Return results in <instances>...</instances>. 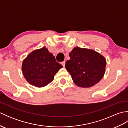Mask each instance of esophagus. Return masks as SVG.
<instances>
[{"label": "esophagus", "mask_w": 128, "mask_h": 128, "mask_svg": "<svg viewBox=\"0 0 128 128\" xmlns=\"http://www.w3.org/2000/svg\"><path fill=\"white\" fill-rule=\"evenodd\" d=\"M61 64H62V66L64 67V66H65V65H66V62H65V61L62 62H61Z\"/></svg>", "instance_id": "34e87169"}]
</instances>
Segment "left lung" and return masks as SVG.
<instances>
[{"label":"left lung","mask_w":128,"mask_h":128,"mask_svg":"<svg viewBox=\"0 0 128 128\" xmlns=\"http://www.w3.org/2000/svg\"><path fill=\"white\" fill-rule=\"evenodd\" d=\"M66 68L74 82L81 88H90L97 84L105 73L106 60L97 52L75 47L69 53Z\"/></svg>","instance_id":"1"}]
</instances>
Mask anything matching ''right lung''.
Here are the masks:
<instances>
[{
  "instance_id": "right-lung-1",
  "label": "right lung",
  "mask_w": 128,
  "mask_h": 128,
  "mask_svg": "<svg viewBox=\"0 0 128 128\" xmlns=\"http://www.w3.org/2000/svg\"><path fill=\"white\" fill-rule=\"evenodd\" d=\"M62 66L46 47L32 52L24 60L23 75L28 82L37 88L48 85Z\"/></svg>"
}]
</instances>
